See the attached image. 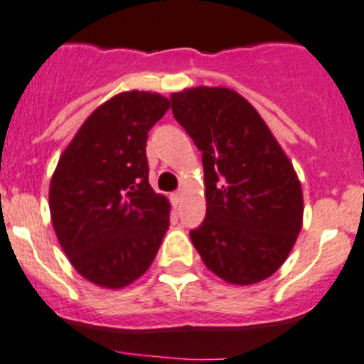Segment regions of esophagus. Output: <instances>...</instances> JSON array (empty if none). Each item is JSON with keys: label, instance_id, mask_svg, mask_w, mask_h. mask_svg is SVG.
<instances>
[{"label": "esophagus", "instance_id": "esophagus-1", "mask_svg": "<svg viewBox=\"0 0 364 364\" xmlns=\"http://www.w3.org/2000/svg\"><path fill=\"white\" fill-rule=\"evenodd\" d=\"M181 199H183V193L181 192L171 193V201H172V205H174V206H178L179 203H181Z\"/></svg>", "mask_w": 364, "mask_h": 364}]
</instances>
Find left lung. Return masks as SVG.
Wrapping results in <instances>:
<instances>
[{"label":"left lung","mask_w":364,"mask_h":364,"mask_svg":"<svg viewBox=\"0 0 364 364\" xmlns=\"http://www.w3.org/2000/svg\"><path fill=\"white\" fill-rule=\"evenodd\" d=\"M172 113L203 151L206 217L190 232L205 266L253 285L287 260L304 224L293 163L253 105L223 86L171 95Z\"/></svg>","instance_id":"obj_1"}]
</instances>
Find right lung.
Listing matches in <instances>:
<instances>
[{
    "instance_id": "right-lung-1",
    "label": "right lung",
    "mask_w": 364,
    "mask_h": 364,
    "mask_svg": "<svg viewBox=\"0 0 364 364\" xmlns=\"http://www.w3.org/2000/svg\"><path fill=\"white\" fill-rule=\"evenodd\" d=\"M171 100L122 91L86 118L50 181V217L80 277L124 289L151 267L171 224V203L149 185L145 145Z\"/></svg>"
}]
</instances>
